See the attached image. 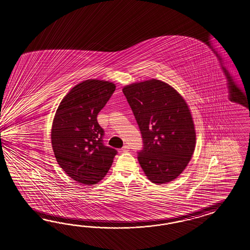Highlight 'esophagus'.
<instances>
[{
    "label": "esophagus",
    "instance_id": "obj_1",
    "mask_svg": "<svg viewBox=\"0 0 250 250\" xmlns=\"http://www.w3.org/2000/svg\"><path fill=\"white\" fill-rule=\"evenodd\" d=\"M129 149H130V148H129L128 146H124L122 148V151L123 152H128V151H129Z\"/></svg>",
    "mask_w": 250,
    "mask_h": 250
}]
</instances>
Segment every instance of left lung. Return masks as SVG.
<instances>
[{"mask_svg":"<svg viewBox=\"0 0 250 250\" xmlns=\"http://www.w3.org/2000/svg\"><path fill=\"white\" fill-rule=\"evenodd\" d=\"M123 92L143 136L138 161L146 176L156 184L172 182L194 152L196 131L188 104L175 88L155 79L125 85Z\"/></svg>","mask_w":250,"mask_h":250,"instance_id":"obj_1","label":"left lung"}]
</instances>
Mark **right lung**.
I'll return each instance as SVG.
<instances>
[{"label":"right lung","instance_id":"right-lung-1","mask_svg":"<svg viewBox=\"0 0 250 250\" xmlns=\"http://www.w3.org/2000/svg\"><path fill=\"white\" fill-rule=\"evenodd\" d=\"M115 90L113 82L84 80L70 89L56 111L52 149L62 170L77 183H99L113 164L116 150L104 146L97 116Z\"/></svg>","mask_w":250,"mask_h":250}]
</instances>
